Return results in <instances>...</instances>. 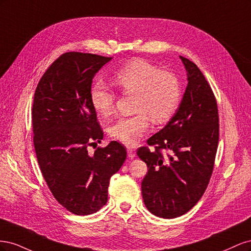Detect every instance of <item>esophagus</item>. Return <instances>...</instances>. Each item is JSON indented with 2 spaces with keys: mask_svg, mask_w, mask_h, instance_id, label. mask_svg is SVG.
<instances>
[{
  "mask_svg": "<svg viewBox=\"0 0 251 251\" xmlns=\"http://www.w3.org/2000/svg\"><path fill=\"white\" fill-rule=\"evenodd\" d=\"M127 157L130 159H133L135 157V153H134V150L132 148H127Z\"/></svg>",
  "mask_w": 251,
  "mask_h": 251,
  "instance_id": "esophagus-1",
  "label": "esophagus"
}]
</instances>
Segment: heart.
<instances>
[{
	"mask_svg": "<svg viewBox=\"0 0 251 251\" xmlns=\"http://www.w3.org/2000/svg\"><path fill=\"white\" fill-rule=\"evenodd\" d=\"M114 82L124 94L134 95V111L130 117L117 119L110 127L113 139L127 146L137 143L150 126L168 121L181 101V86L175 74L165 72L147 60L133 59L114 75ZM90 101L97 114L107 117L113 112L115 95L102 80L90 90Z\"/></svg>",
	"mask_w": 251,
	"mask_h": 251,
	"instance_id": "heart-1",
	"label": "heart"
}]
</instances>
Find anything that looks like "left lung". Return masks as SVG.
Returning a JSON list of instances; mask_svg holds the SVG:
<instances>
[{
	"label": "left lung",
	"mask_w": 251,
	"mask_h": 251,
	"mask_svg": "<svg viewBox=\"0 0 251 251\" xmlns=\"http://www.w3.org/2000/svg\"><path fill=\"white\" fill-rule=\"evenodd\" d=\"M187 72L181 103L162 130L148 139L137 155L148 165L141 182L143 202L151 214L174 219L186 214L206 189L219 142L216 97L203 73L180 56ZM162 150L168 151L163 155Z\"/></svg>",
	"instance_id": "1"
}]
</instances>
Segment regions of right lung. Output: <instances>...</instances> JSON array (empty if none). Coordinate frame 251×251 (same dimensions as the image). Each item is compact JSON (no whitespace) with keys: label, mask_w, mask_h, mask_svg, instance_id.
I'll return each mask as SVG.
<instances>
[{"label":"right lung","mask_w":251,"mask_h":251,"mask_svg":"<svg viewBox=\"0 0 251 251\" xmlns=\"http://www.w3.org/2000/svg\"><path fill=\"white\" fill-rule=\"evenodd\" d=\"M111 59L64 53L44 73L34 93L37 162L56 201L77 216L94 214L107 203L110 178L126 158V148L117 141L88 153L89 146L103 138L90 101L92 79Z\"/></svg>","instance_id":"add662e5"}]
</instances>
